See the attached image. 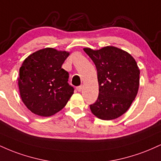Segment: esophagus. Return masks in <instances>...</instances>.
<instances>
[{
	"label": "esophagus",
	"instance_id": "1",
	"mask_svg": "<svg viewBox=\"0 0 161 161\" xmlns=\"http://www.w3.org/2000/svg\"><path fill=\"white\" fill-rule=\"evenodd\" d=\"M76 89H77V91H78V92H81V91H82V86H78L76 88Z\"/></svg>",
	"mask_w": 161,
	"mask_h": 161
}]
</instances>
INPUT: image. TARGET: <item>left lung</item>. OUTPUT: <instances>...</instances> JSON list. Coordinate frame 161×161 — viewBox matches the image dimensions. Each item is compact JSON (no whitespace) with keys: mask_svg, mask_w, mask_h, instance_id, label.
Listing matches in <instances>:
<instances>
[{"mask_svg":"<svg viewBox=\"0 0 161 161\" xmlns=\"http://www.w3.org/2000/svg\"><path fill=\"white\" fill-rule=\"evenodd\" d=\"M84 51L97 72L99 93L97 101L89 105L92 114L104 120L119 117L137 95L140 75L137 63L129 53L112 46Z\"/></svg>","mask_w":161,"mask_h":161,"instance_id":"8db88e82","label":"left lung"}]
</instances>
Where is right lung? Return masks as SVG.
Listing matches in <instances>:
<instances>
[{"label": "right lung", "mask_w": 161, "mask_h": 161, "mask_svg": "<svg viewBox=\"0 0 161 161\" xmlns=\"http://www.w3.org/2000/svg\"><path fill=\"white\" fill-rule=\"evenodd\" d=\"M68 56L66 51L45 48L23 61L18 79L20 96L35 114L52 116L62 110L73 95L74 88L68 83L69 73L61 68Z\"/></svg>", "instance_id": "1"}]
</instances>
